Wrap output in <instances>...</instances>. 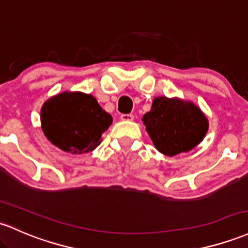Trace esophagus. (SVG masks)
I'll list each match as a JSON object with an SVG mask.
<instances>
[{"instance_id": "1", "label": "esophagus", "mask_w": 248, "mask_h": 248, "mask_svg": "<svg viewBox=\"0 0 248 248\" xmlns=\"http://www.w3.org/2000/svg\"><path fill=\"white\" fill-rule=\"evenodd\" d=\"M120 119L122 120V121H133L134 120V115L133 114H121V116H120Z\"/></svg>"}]
</instances>
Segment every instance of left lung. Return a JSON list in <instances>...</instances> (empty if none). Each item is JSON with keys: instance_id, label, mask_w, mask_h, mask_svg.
<instances>
[{"instance_id": "1", "label": "left lung", "mask_w": 248, "mask_h": 248, "mask_svg": "<svg viewBox=\"0 0 248 248\" xmlns=\"http://www.w3.org/2000/svg\"><path fill=\"white\" fill-rule=\"evenodd\" d=\"M142 121L155 148L167 156L193 149L208 130V120L200 108L176 97H155Z\"/></svg>"}]
</instances>
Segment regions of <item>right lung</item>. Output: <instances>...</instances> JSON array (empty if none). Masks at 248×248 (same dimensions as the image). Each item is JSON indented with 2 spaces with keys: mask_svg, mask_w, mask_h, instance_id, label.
<instances>
[{
  "mask_svg": "<svg viewBox=\"0 0 248 248\" xmlns=\"http://www.w3.org/2000/svg\"><path fill=\"white\" fill-rule=\"evenodd\" d=\"M113 122L96 99L81 92H63L47 100L41 109V127L53 145L72 154L94 151Z\"/></svg>",
  "mask_w": 248,
  "mask_h": 248,
  "instance_id": "right-lung-1",
  "label": "right lung"
}]
</instances>
